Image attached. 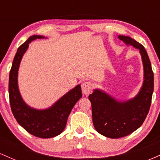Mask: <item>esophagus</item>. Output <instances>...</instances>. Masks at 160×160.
<instances>
[{
	"mask_svg": "<svg viewBox=\"0 0 160 160\" xmlns=\"http://www.w3.org/2000/svg\"><path fill=\"white\" fill-rule=\"evenodd\" d=\"M92 88V85L90 82L86 81L84 82L82 84V93H83L85 95H88L89 93L91 92Z\"/></svg>",
	"mask_w": 160,
	"mask_h": 160,
	"instance_id": "obj_1",
	"label": "esophagus"
}]
</instances>
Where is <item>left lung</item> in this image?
<instances>
[{"instance_id": "obj_1", "label": "left lung", "mask_w": 160, "mask_h": 160, "mask_svg": "<svg viewBox=\"0 0 160 160\" xmlns=\"http://www.w3.org/2000/svg\"><path fill=\"white\" fill-rule=\"evenodd\" d=\"M118 38L138 49L144 67V81L138 95L127 101H118L101 89L89 95L94 127L110 138H119L132 133L143 124L149 112L153 92V72L148 52L141 43L128 36Z\"/></svg>"}]
</instances>
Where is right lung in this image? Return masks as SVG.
I'll return each instance as SVG.
<instances>
[{
    "label": "right lung",
    "mask_w": 160,
    "mask_h": 160,
    "mask_svg": "<svg viewBox=\"0 0 160 160\" xmlns=\"http://www.w3.org/2000/svg\"><path fill=\"white\" fill-rule=\"evenodd\" d=\"M45 38L42 35L31 36L18 48L9 77V96L12 114L20 126L34 136L49 138L61 134L65 129L68 117L75 104L82 97L80 84L71 89L53 104L43 110L33 108L24 102L18 86V71L23 55L34 40Z\"/></svg>",
    "instance_id": "1"
}]
</instances>
